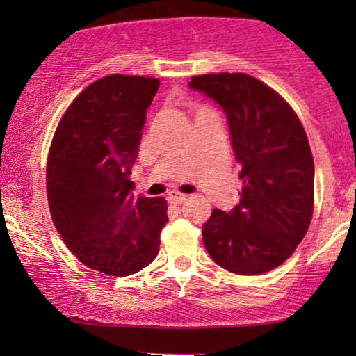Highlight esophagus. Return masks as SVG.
Returning a JSON list of instances; mask_svg holds the SVG:
<instances>
[{
    "mask_svg": "<svg viewBox=\"0 0 356 356\" xmlns=\"http://www.w3.org/2000/svg\"><path fill=\"white\" fill-rule=\"evenodd\" d=\"M168 202L172 204H177V206H179V204H183L184 201H186V194H181V193H170L168 194Z\"/></svg>",
    "mask_w": 356,
    "mask_h": 356,
    "instance_id": "34e87169",
    "label": "esophagus"
}]
</instances>
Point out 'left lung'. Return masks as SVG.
<instances>
[{
  "label": "left lung",
  "instance_id": "8db88e82",
  "mask_svg": "<svg viewBox=\"0 0 356 356\" xmlns=\"http://www.w3.org/2000/svg\"><path fill=\"white\" fill-rule=\"evenodd\" d=\"M189 87L222 106L241 165L240 202L213 209L204 246L223 269L257 275L293 254L314 206V162L303 124L274 89L243 72L194 76Z\"/></svg>",
  "mask_w": 356,
  "mask_h": 356
}]
</instances>
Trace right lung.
<instances>
[{
  "label": "right lung",
  "instance_id": "right-lung-1",
  "mask_svg": "<svg viewBox=\"0 0 356 356\" xmlns=\"http://www.w3.org/2000/svg\"><path fill=\"white\" fill-rule=\"evenodd\" d=\"M155 77L111 74L92 82L67 106L47 163L51 218L82 264L106 275L144 269L159 254L168 222L163 197L131 194L145 111Z\"/></svg>",
  "mask_w": 356,
  "mask_h": 356
}]
</instances>
